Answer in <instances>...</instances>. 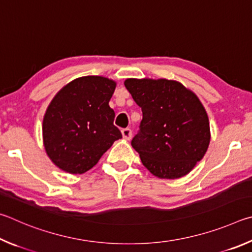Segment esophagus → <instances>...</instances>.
I'll return each mask as SVG.
<instances>
[{"instance_id":"34e87169","label":"esophagus","mask_w":252,"mask_h":252,"mask_svg":"<svg viewBox=\"0 0 252 252\" xmlns=\"http://www.w3.org/2000/svg\"><path fill=\"white\" fill-rule=\"evenodd\" d=\"M122 135H123V138L124 139L129 140L131 138V130L129 128H124L122 130Z\"/></svg>"}]
</instances>
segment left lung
<instances>
[{
	"label": "left lung",
	"instance_id": "1",
	"mask_svg": "<svg viewBox=\"0 0 252 252\" xmlns=\"http://www.w3.org/2000/svg\"><path fill=\"white\" fill-rule=\"evenodd\" d=\"M124 84L143 112L131 140L143 165L162 179L190 173L210 143L208 115L197 95L173 79L127 78Z\"/></svg>",
	"mask_w": 252,
	"mask_h": 252
}]
</instances>
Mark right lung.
<instances>
[{
  "instance_id": "add662e5",
  "label": "right lung",
  "mask_w": 252,
  "mask_h": 252,
  "mask_svg": "<svg viewBox=\"0 0 252 252\" xmlns=\"http://www.w3.org/2000/svg\"><path fill=\"white\" fill-rule=\"evenodd\" d=\"M115 88L113 79L83 76L66 84L52 99L43 118V144L60 169L86 173L122 138L109 107Z\"/></svg>"
}]
</instances>
